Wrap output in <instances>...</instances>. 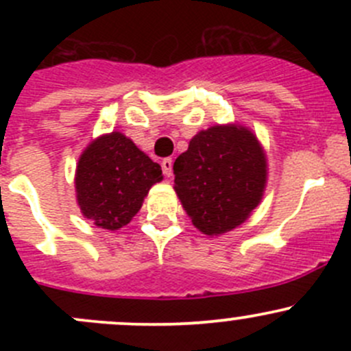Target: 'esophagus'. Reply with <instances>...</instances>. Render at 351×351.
Wrapping results in <instances>:
<instances>
[{"instance_id": "esophagus-1", "label": "esophagus", "mask_w": 351, "mask_h": 351, "mask_svg": "<svg viewBox=\"0 0 351 351\" xmlns=\"http://www.w3.org/2000/svg\"><path fill=\"white\" fill-rule=\"evenodd\" d=\"M161 166H162V173H165L166 176H171L173 175V159L171 158L162 159Z\"/></svg>"}]
</instances>
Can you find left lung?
Masks as SVG:
<instances>
[{"label":"left lung","instance_id":"obj_1","mask_svg":"<svg viewBox=\"0 0 351 351\" xmlns=\"http://www.w3.org/2000/svg\"><path fill=\"white\" fill-rule=\"evenodd\" d=\"M173 171L175 192L193 226L219 236L241 226L261 202L267 156L246 127L214 125L192 137Z\"/></svg>","mask_w":351,"mask_h":351}]
</instances>
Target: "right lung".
<instances>
[{"label": "right lung", "mask_w": 351, "mask_h": 351, "mask_svg": "<svg viewBox=\"0 0 351 351\" xmlns=\"http://www.w3.org/2000/svg\"><path fill=\"white\" fill-rule=\"evenodd\" d=\"M161 180V166L129 137L105 134L91 141L77 159V205L95 226L117 231L132 221L151 186Z\"/></svg>", "instance_id": "add662e5"}]
</instances>
